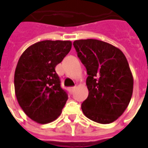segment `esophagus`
<instances>
[{"label": "esophagus", "instance_id": "34e87169", "mask_svg": "<svg viewBox=\"0 0 148 148\" xmlns=\"http://www.w3.org/2000/svg\"><path fill=\"white\" fill-rule=\"evenodd\" d=\"M74 89H75V87H70L69 88H68V91H69V92L71 94H72V93L74 92Z\"/></svg>", "mask_w": 148, "mask_h": 148}]
</instances>
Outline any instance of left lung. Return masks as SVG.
Returning a JSON list of instances; mask_svg holds the SVG:
<instances>
[{
    "mask_svg": "<svg viewBox=\"0 0 148 148\" xmlns=\"http://www.w3.org/2000/svg\"><path fill=\"white\" fill-rule=\"evenodd\" d=\"M73 45L88 75V96L82 112L92 121L111 123L123 113L133 94L134 78L127 58L117 47L98 39H79Z\"/></svg>",
    "mask_w": 148,
    "mask_h": 148,
    "instance_id": "left-lung-1",
    "label": "left lung"
}]
</instances>
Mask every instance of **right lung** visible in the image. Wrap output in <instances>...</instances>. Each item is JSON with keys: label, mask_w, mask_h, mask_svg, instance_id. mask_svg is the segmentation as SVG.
<instances>
[{"label": "right lung", "mask_w": 148, "mask_h": 148, "mask_svg": "<svg viewBox=\"0 0 148 148\" xmlns=\"http://www.w3.org/2000/svg\"><path fill=\"white\" fill-rule=\"evenodd\" d=\"M71 41L44 40L28 47L14 72V92L19 106L33 121L46 124L61 114L68 99L55 67L71 49Z\"/></svg>", "instance_id": "right-lung-1"}]
</instances>
